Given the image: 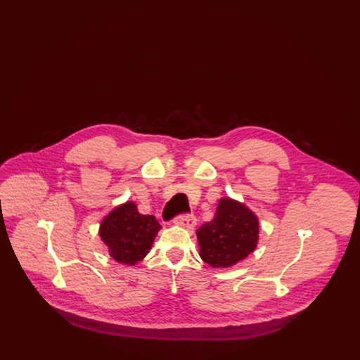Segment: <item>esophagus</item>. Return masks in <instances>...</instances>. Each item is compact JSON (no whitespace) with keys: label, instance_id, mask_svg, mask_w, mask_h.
Returning a JSON list of instances; mask_svg holds the SVG:
<instances>
[{"label":"esophagus","instance_id":"1","mask_svg":"<svg viewBox=\"0 0 360 360\" xmlns=\"http://www.w3.org/2000/svg\"><path fill=\"white\" fill-rule=\"evenodd\" d=\"M175 224L179 226H184L186 229H193L196 225V218L193 215H179L175 219Z\"/></svg>","mask_w":360,"mask_h":360}]
</instances>
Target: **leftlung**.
I'll return each mask as SVG.
<instances>
[{
  "instance_id": "left-lung-1",
  "label": "left lung",
  "mask_w": 360,
  "mask_h": 360,
  "mask_svg": "<svg viewBox=\"0 0 360 360\" xmlns=\"http://www.w3.org/2000/svg\"><path fill=\"white\" fill-rule=\"evenodd\" d=\"M199 256L212 268H231L256 249L259 219L245 203L219 199L215 218L198 231Z\"/></svg>"
}]
</instances>
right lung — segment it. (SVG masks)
Masks as SVG:
<instances>
[{
    "mask_svg": "<svg viewBox=\"0 0 360 360\" xmlns=\"http://www.w3.org/2000/svg\"><path fill=\"white\" fill-rule=\"evenodd\" d=\"M160 229L155 217L142 215L135 202H125L101 221L99 236L112 259L134 266L148 255Z\"/></svg>",
    "mask_w": 360,
    "mask_h": 360,
    "instance_id": "1",
    "label": "right lung"
}]
</instances>
